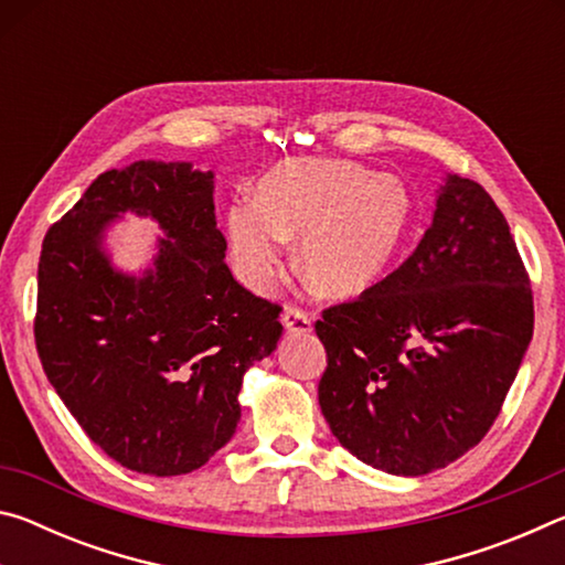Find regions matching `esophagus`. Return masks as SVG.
Listing matches in <instances>:
<instances>
[{"label":"esophagus","mask_w":565,"mask_h":565,"mask_svg":"<svg viewBox=\"0 0 565 565\" xmlns=\"http://www.w3.org/2000/svg\"><path fill=\"white\" fill-rule=\"evenodd\" d=\"M281 321L289 333H309L313 329V317L309 311L299 309V306H286Z\"/></svg>","instance_id":"34e87169"}]
</instances>
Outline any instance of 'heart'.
Segmentation results:
<instances>
[{
  "mask_svg": "<svg viewBox=\"0 0 565 565\" xmlns=\"http://www.w3.org/2000/svg\"><path fill=\"white\" fill-rule=\"evenodd\" d=\"M406 189L351 161H286L262 179L259 202L228 209L234 262L254 289L279 276L286 238L299 236V266L333 296L369 289L394 256L408 222Z\"/></svg>",
  "mask_w": 565,
  "mask_h": 565,
  "instance_id": "heart-1",
  "label": "heart"
}]
</instances>
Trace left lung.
<instances>
[{
  "instance_id": "1",
  "label": "left lung",
  "mask_w": 565,
  "mask_h": 565,
  "mask_svg": "<svg viewBox=\"0 0 565 565\" xmlns=\"http://www.w3.org/2000/svg\"><path fill=\"white\" fill-rule=\"evenodd\" d=\"M317 333L321 414L359 461L424 476L471 451L533 337L529 274L489 191L448 174L414 254Z\"/></svg>"
}]
</instances>
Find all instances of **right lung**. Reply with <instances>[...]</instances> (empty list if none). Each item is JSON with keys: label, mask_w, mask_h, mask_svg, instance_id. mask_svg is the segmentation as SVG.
Wrapping results in <instances>:
<instances>
[{"label": "right lung", "mask_w": 565, "mask_h": 565, "mask_svg": "<svg viewBox=\"0 0 565 565\" xmlns=\"http://www.w3.org/2000/svg\"><path fill=\"white\" fill-rule=\"evenodd\" d=\"M131 211L166 232L141 277L103 232ZM216 228L214 174L186 161L104 171L44 236L34 341L79 426L124 468L181 476L232 441L246 369L276 349L281 306L238 284Z\"/></svg>", "instance_id": "right-lung-1"}]
</instances>
